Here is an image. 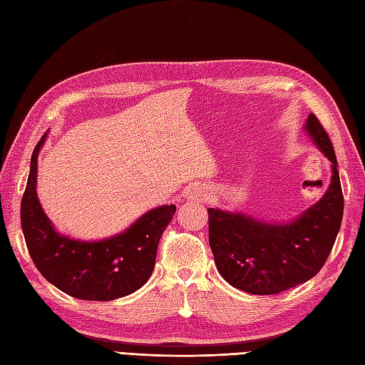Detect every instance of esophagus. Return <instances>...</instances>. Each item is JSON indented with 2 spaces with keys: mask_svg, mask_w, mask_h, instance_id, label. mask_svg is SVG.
<instances>
[{
  "mask_svg": "<svg viewBox=\"0 0 365 365\" xmlns=\"http://www.w3.org/2000/svg\"><path fill=\"white\" fill-rule=\"evenodd\" d=\"M189 196L192 197V200H197V201H204L207 197V193L205 190L202 189V187H192V189L189 190Z\"/></svg>",
  "mask_w": 365,
  "mask_h": 365,
  "instance_id": "1",
  "label": "esophagus"
}]
</instances>
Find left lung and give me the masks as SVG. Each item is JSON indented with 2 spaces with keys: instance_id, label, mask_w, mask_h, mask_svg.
Listing matches in <instances>:
<instances>
[{
  "instance_id": "left-lung-1",
  "label": "left lung",
  "mask_w": 365,
  "mask_h": 365,
  "mask_svg": "<svg viewBox=\"0 0 365 365\" xmlns=\"http://www.w3.org/2000/svg\"><path fill=\"white\" fill-rule=\"evenodd\" d=\"M304 129L332 163L324 196L288 224H268L244 213L208 208V242L220 275L237 289L271 295L312 279L334 248L344 212L335 150L315 114Z\"/></svg>"
}]
</instances>
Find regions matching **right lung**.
I'll return each mask as SVG.
<instances>
[{
    "label": "right lung",
    "instance_id": "add662e5",
    "mask_svg": "<svg viewBox=\"0 0 365 365\" xmlns=\"http://www.w3.org/2000/svg\"><path fill=\"white\" fill-rule=\"evenodd\" d=\"M33 150L26 192L21 201V227L33 263L51 284L79 300L111 302L140 289L155 267L158 242L176 212L161 205L138 217L126 231L98 242L59 235L36 195L38 153Z\"/></svg>",
    "mask_w": 365,
    "mask_h": 365
}]
</instances>
